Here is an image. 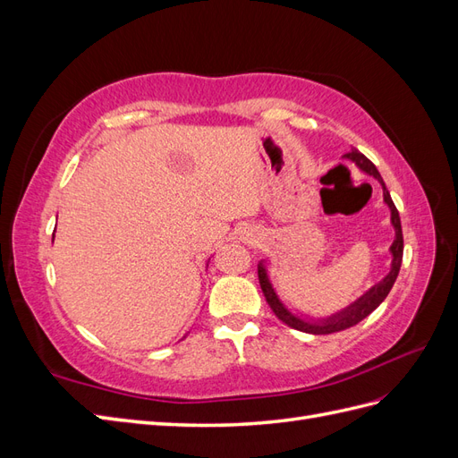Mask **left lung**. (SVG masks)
Returning a JSON list of instances; mask_svg holds the SVG:
<instances>
[{"mask_svg": "<svg viewBox=\"0 0 458 458\" xmlns=\"http://www.w3.org/2000/svg\"><path fill=\"white\" fill-rule=\"evenodd\" d=\"M345 160L353 162L359 170L363 174L370 175L372 179H377L382 187V197H384V204L390 210V224L394 227V242L390 246V271L384 276V279L377 284H372L367 293H363L357 300H353L348 306L325 315V317H313L308 313H301L298 310L288 308L286 303L283 301V298L279 296V293L275 290V284L271 283L269 276V269H267V259H259L258 263V276H259V284L263 290V296H266L267 303L271 306L273 313L281 318L284 325H288L290 328H296L301 332H308V335H332V332H340L350 328L357 323H361L365 317H369L374 310H377L380 303L386 300V296L390 294V290L397 279L399 269H401V261H403V231H401V219H399V212L397 208L390 197V191L386 189V183L382 175L378 174L377 165H374L365 155H361L357 148H352L348 155H344Z\"/></svg>", "mask_w": 458, "mask_h": 458, "instance_id": "8db88e82", "label": "left lung"}]
</instances>
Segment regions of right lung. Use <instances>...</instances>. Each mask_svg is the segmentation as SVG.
I'll use <instances>...</instances> for the list:
<instances>
[{"label": "right lung", "instance_id": "1", "mask_svg": "<svg viewBox=\"0 0 458 458\" xmlns=\"http://www.w3.org/2000/svg\"><path fill=\"white\" fill-rule=\"evenodd\" d=\"M53 239H55V233H53ZM208 261H210V259H208ZM206 267H208V263H206Z\"/></svg>", "mask_w": 458, "mask_h": 458}]
</instances>
